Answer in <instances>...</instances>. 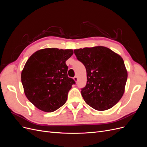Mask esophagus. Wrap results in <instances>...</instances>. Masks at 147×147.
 Masks as SVG:
<instances>
[{"instance_id":"esophagus-1","label":"esophagus","mask_w":147,"mask_h":147,"mask_svg":"<svg viewBox=\"0 0 147 147\" xmlns=\"http://www.w3.org/2000/svg\"><path fill=\"white\" fill-rule=\"evenodd\" d=\"M74 81H75V82H77V81H78V77H77V76L74 77Z\"/></svg>"}]
</instances>
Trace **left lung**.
<instances>
[{"instance_id":"left-lung-1","label":"left lung","mask_w":147,"mask_h":147,"mask_svg":"<svg viewBox=\"0 0 147 147\" xmlns=\"http://www.w3.org/2000/svg\"><path fill=\"white\" fill-rule=\"evenodd\" d=\"M74 53L86 70V84L81 91L84 100L99 111L113 107L122 97L127 78L121 56L102 46L80 48Z\"/></svg>"}]
</instances>
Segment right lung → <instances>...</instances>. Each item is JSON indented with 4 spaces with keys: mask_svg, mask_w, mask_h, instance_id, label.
<instances>
[{
    "mask_svg": "<svg viewBox=\"0 0 147 147\" xmlns=\"http://www.w3.org/2000/svg\"><path fill=\"white\" fill-rule=\"evenodd\" d=\"M72 50L45 48L30 56L21 72V82L28 100L37 109L53 112L63 106L75 82L67 75L65 61Z\"/></svg>",
    "mask_w": 147,
    "mask_h": 147,
    "instance_id": "obj_1",
    "label": "right lung"
}]
</instances>
